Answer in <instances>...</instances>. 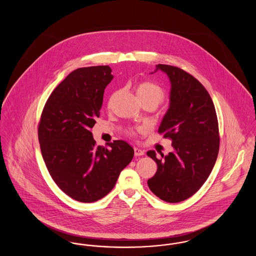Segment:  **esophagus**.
Returning a JSON list of instances; mask_svg holds the SVG:
<instances>
[{
  "label": "esophagus",
  "instance_id": "esophagus-1",
  "mask_svg": "<svg viewBox=\"0 0 256 256\" xmlns=\"http://www.w3.org/2000/svg\"><path fill=\"white\" fill-rule=\"evenodd\" d=\"M134 154H135L136 156H144L145 152H144L143 150H141V148H134Z\"/></svg>",
  "mask_w": 256,
  "mask_h": 256
}]
</instances>
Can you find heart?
Masks as SVG:
<instances>
[{"label":"heart","instance_id":"obj_1","mask_svg":"<svg viewBox=\"0 0 256 256\" xmlns=\"http://www.w3.org/2000/svg\"><path fill=\"white\" fill-rule=\"evenodd\" d=\"M135 92L140 100H150L156 106L165 98V93L163 89L160 86L150 82H140L138 86H136Z\"/></svg>","mask_w":256,"mask_h":256}]
</instances>
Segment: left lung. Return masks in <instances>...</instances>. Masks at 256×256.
<instances>
[{"label": "left lung", "instance_id": "obj_1", "mask_svg": "<svg viewBox=\"0 0 256 256\" xmlns=\"http://www.w3.org/2000/svg\"><path fill=\"white\" fill-rule=\"evenodd\" d=\"M170 80L169 108L159 126V134L172 139L174 150L158 159L154 150L146 156L158 164L148 180L150 191L164 202L187 200L206 182L219 152L218 119L212 98L193 76L178 67L156 65ZM150 73V74H154Z\"/></svg>", "mask_w": 256, "mask_h": 256}]
</instances>
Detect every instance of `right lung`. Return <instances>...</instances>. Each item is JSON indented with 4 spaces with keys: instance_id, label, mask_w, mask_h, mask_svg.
Segmentation results:
<instances>
[{
    "instance_id": "1",
    "label": "right lung",
    "mask_w": 256,
    "mask_h": 256,
    "mask_svg": "<svg viewBox=\"0 0 256 256\" xmlns=\"http://www.w3.org/2000/svg\"><path fill=\"white\" fill-rule=\"evenodd\" d=\"M110 66L80 68L50 94L38 126L41 154L54 182L66 195L93 202L108 195L134 158L124 140L97 146L91 128L100 117Z\"/></svg>"
}]
</instances>
